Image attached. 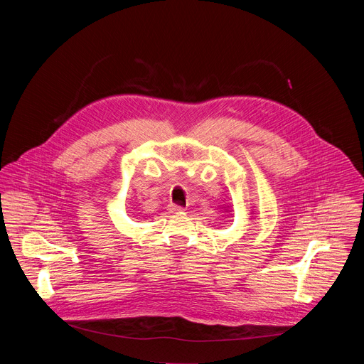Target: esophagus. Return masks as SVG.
Listing matches in <instances>:
<instances>
[{
    "label": "esophagus",
    "instance_id": "1",
    "mask_svg": "<svg viewBox=\"0 0 364 364\" xmlns=\"http://www.w3.org/2000/svg\"><path fill=\"white\" fill-rule=\"evenodd\" d=\"M170 212H171V213L184 212V207H181V205H177V204H171V205H170Z\"/></svg>",
    "mask_w": 364,
    "mask_h": 364
}]
</instances>
